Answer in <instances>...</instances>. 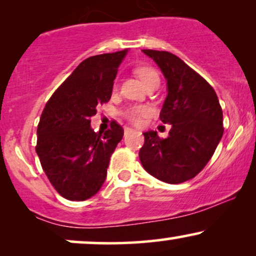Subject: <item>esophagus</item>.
I'll return each instance as SVG.
<instances>
[{"label":"esophagus","instance_id":"34e87169","mask_svg":"<svg viewBox=\"0 0 256 256\" xmlns=\"http://www.w3.org/2000/svg\"><path fill=\"white\" fill-rule=\"evenodd\" d=\"M132 131H134V128H124L125 134H128V132H132Z\"/></svg>","mask_w":256,"mask_h":256}]
</instances>
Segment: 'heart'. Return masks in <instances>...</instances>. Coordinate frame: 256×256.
<instances>
[{"label":"heart","instance_id":"obj_1","mask_svg":"<svg viewBox=\"0 0 256 256\" xmlns=\"http://www.w3.org/2000/svg\"><path fill=\"white\" fill-rule=\"evenodd\" d=\"M136 73L144 85L154 79H158L156 71L152 70V67H140L136 70ZM149 113H150V108L146 106H132L125 112V116L132 122H138L140 118L148 116Z\"/></svg>","mask_w":256,"mask_h":256}]
</instances>
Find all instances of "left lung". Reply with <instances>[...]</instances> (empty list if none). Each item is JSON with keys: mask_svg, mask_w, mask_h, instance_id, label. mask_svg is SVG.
<instances>
[{"mask_svg": "<svg viewBox=\"0 0 256 256\" xmlns=\"http://www.w3.org/2000/svg\"><path fill=\"white\" fill-rule=\"evenodd\" d=\"M142 52L166 78L160 120L172 128L167 138H160L156 131L144 132L140 160L158 180L183 183L198 174L213 156L224 132L222 107L213 88L174 54Z\"/></svg>", "mask_w": 256, "mask_h": 256, "instance_id": "obj_1", "label": "left lung"}]
</instances>
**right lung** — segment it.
Returning <instances> with one entry per match:
<instances>
[{
  "mask_svg": "<svg viewBox=\"0 0 256 256\" xmlns=\"http://www.w3.org/2000/svg\"><path fill=\"white\" fill-rule=\"evenodd\" d=\"M128 49L88 58L46 102L37 128L36 152L52 186L71 201H84L101 189L110 158L124 136L112 122L95 132L91 116L110 100L113 80Z\"/></svg>",
  "mask_w": 256,
  "mask_h": 256,
  "instance_id": "add662e5",
  "label": "right lung"
}]
</instances>
